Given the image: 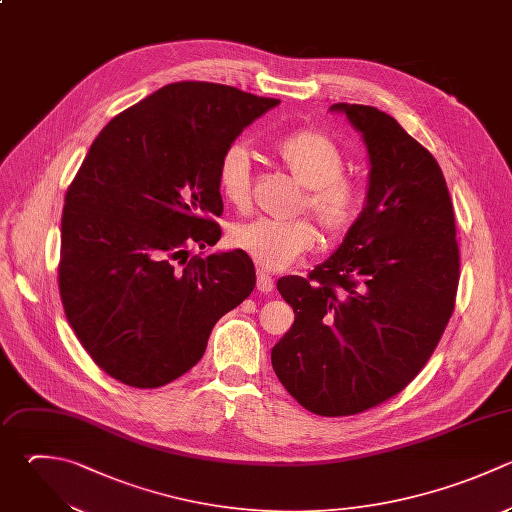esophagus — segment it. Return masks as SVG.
I'll use <instances>...</instances> for the list:
<instances>
[{
	"instance_id": "obj_1",
	"label": "esophagus",
	"mask_w": 512,
	"mask_h": 512,
	"mask_svg": "<svg viewBox=\"0 0 512 512\" xmlns=\"http://www.w3.org/2000/svg\"><path fill=\"white\" fill-rule=\"evenodd\" d=\"M256 288H258V292H264V294L272 292V290H274V278H272L270 274H266V272L258 270V276H256Z\"/></svg>"
}]
</instances>
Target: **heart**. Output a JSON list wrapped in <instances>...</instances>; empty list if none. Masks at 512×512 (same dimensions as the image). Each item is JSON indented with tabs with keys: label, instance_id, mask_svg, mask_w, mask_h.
<instances>
[{
	"label": "heart",
	"instance_id": "obj_1",
	"mask_svg": "<svg viewBox=\"0 0 512 512\" xmlns=\"http://www.w3.org/2000/svg\"><path fill=\"white\" fill-rule=\"evenodd\" d=\"M280 166L304 188L300 210H306L328 240L344 238L356 224L362 208L360 190L344 174L342 150L332 138L316 130L294 132L274 144ZM216 184L222 198L238 210L250 204L252 166L242 144H232L220 156ZM232 248L248 254L264 270H284L316 242V230L306 220H250L228 232Z\"/></svg>",
	"mask_w": 512,
	"mask_h": 512
}]
</instances>
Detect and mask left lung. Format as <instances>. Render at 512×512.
<instances>
[{
  "label": "left lung",
  "mask_w": 512,
  "mask_h": 512,
  "mask_svg": "<svg viewBox=\"0 0 512 512\" xmlns=\"http://www.w3.org/2000/svg\"><path fill=\"white\" fill-rule=\"evenodd\" d=\"M330 110L366 144V206L328 260L278 280L294 324L272 348V368L306 410L352 416L424 368L454 312L460 256L434 156L372 106Z\"/></svg>",
  "instance_id": "8db88e82"
}]
</instances>
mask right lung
<instances>
[{
	"label": "right lung",
	"instance_id": "right-lung-1",
	"mask_svg": "<svg viewBox=\"0 0 512 512\" xmlns=\"http://www.w3.org/2000/svg\"><path fill=\"white\" fill-rule=\"evenodd\" d=\"M280 100L176 82L118 114L66 192L58 266L66 318L92 360L134 388H158L202 356L214 324L256 284L240 250L214 246L220 156Z\"/></svg>",
	"mask_w": 512,
	"mask_h": 512
}]
</instances>
